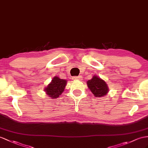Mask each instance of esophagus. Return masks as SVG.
<instances>
[{"instance_id": "1", "label": "esophagus", "mask_w": 148, "mask_h": 148, "mask_svg": "<svg viewBox=\"0 0 148 148\" xmlns=\"http://www.w3.org/2000/svg\"><path fill=\"white\" fill-rule=\"evenodd\" d=\"M81 78H82V77L79 75V76H74V77H73V80H77V79H79V80H80V79H81Z\"/></svg>"}]
</instances>
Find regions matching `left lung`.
<instances>
[{
    "label": "left lung",
    "mask_w": 148,
    "mask_h": 148,
    "mask_svg": "<svg viewBox=\"0 0 148 148\" xmlns=\"http://www.w3.org/2000/svg\"><path fill=\"white\" fill-rule=\"evenodd\" d=\"M87 84L90 91L96 97L104 96L109 92L106 82L96 75H94L90 80L88 81Z\"/></svg>",
    "instance_id": "8db88e82"
}]
</instances>
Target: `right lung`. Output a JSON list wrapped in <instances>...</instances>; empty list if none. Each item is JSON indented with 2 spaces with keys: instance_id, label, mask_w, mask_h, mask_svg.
<instances>
[{
  "instance_id": "obj_1",
  "label": "right lung",
  "mask_w": 148,
  "mask_h": 148,
  "mask_svg": "<svg viewBox=\"0 0 148 148\" xmlns=\"http://www.w3.org/2000/svg\"><path fill=\"white\" fill-rule=\"evenodd\" d=\"M66 83V80L56 76L52 79L50 84L45 88V91L47 96L52 97V99H56L64 92Z\"/></svg>"
}]
</instances>
